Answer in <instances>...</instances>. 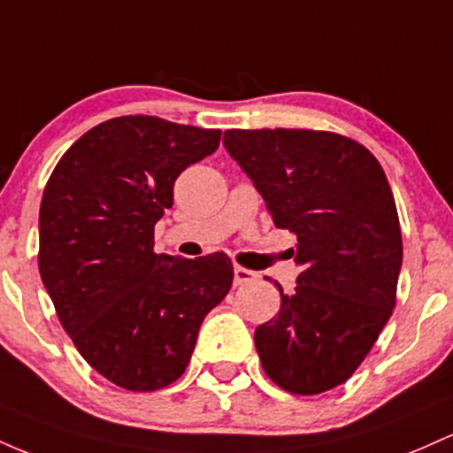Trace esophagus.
I'll return each mask as SVG.
<instances>
[{
    "mask_svg": "<svg viewBox=\"0 0 453 453\" xmlns=\"http://www.w3.org/2000/svg\"><path fill=\"white\" fill-rule=\"evenodd\" d=\"M254 278H257V273L250 272V269L240 265H235V269H233V280H235V284H246L254 280Z\"/></svg>",
    "mask_w": 453,
    "mask_h": 453,
    "instance_id": "1",
    "label": "esophagus"
}]
</instances>
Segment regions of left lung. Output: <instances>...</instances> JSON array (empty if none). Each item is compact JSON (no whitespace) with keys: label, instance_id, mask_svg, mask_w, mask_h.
I'll return each mask as SVG.
<instances>
[{"label":"left lung","instance_id":"obj_1","mask_svg":"<svg viewBox=\"0 0 453 453\" xmlns=\"http://www.w3.org/2000/svg\"><path fill=\"white\" fill-rule=\"evenodd\" d=\"M231 158L252 180L278 228H288L295 291L254 332L278 388L314 395L344 383L395 306L403 235L379 160L334 132L226 130Z\"/></svg>","mask_w":453,"mask_h":453}]
</instances>
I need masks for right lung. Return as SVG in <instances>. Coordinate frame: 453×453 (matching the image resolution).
I'll return each instance as SVG.
<instances>
[{
	"instance_id": "obj_1",
	"label": "right lung",
	"mask_w": 453,
	"mask_h": 453,
	"mask_svg": "<svg viewBox=\"0 0 453 453\" xmlns=\"http://www.w3.org/2000/svg\"><path fill=\"white\" fill-rule=\"evenodd\" d=\"M220 130L126 115L85 132L50 173L40 203L38 267L74 347L130 391L184 374L203 319L233 284L226 254L154 252L186 166L213 154Z\"/></svg>"
}]
</instances>
